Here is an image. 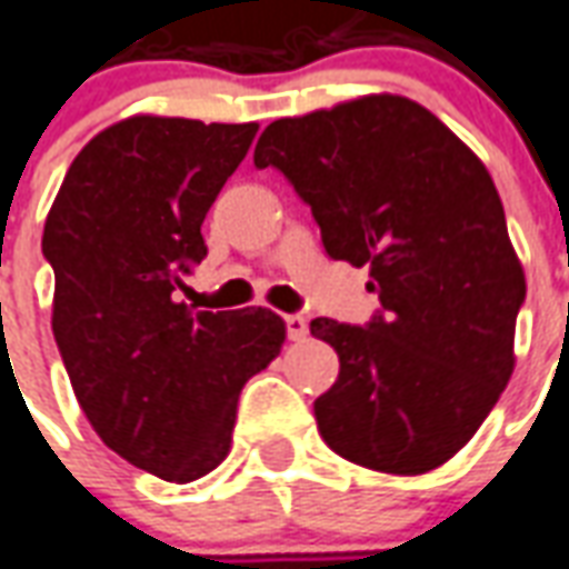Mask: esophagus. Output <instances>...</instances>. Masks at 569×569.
Wrapping results in <instances>:
<instances>
[{
	"label": "esophagus",
	"instance_id": "esophagus-1",
	"mask_svg": "<svg viewBox=\"0 0 569 569\" xmlns=\"http://www.w3.org/2000/svg\"><path fill=\"white\" fill-rule=\"evenodd\" d=\"M284 330H288V340H306L309 333V321L303 316H284Z\"/></svg>",
	"mask_w": 569,
	"mask_h": 569
}]
</instances>
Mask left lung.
<instances>
[{
    "instance_id": "left-lung-1",
    "label": "left lung",
    "mask_w": 569,
    "mask_h": 569,
    "mask_svg": "<svg viewBox=\"0 0 569 569\" xmlns=\"http://www.w3.org/2000/svg\"><path fill=\"white\" fill-rule=\"evenodd\" d=\"M257 168L309 204L330 260L368 266V325L316 318L340 356L318 432L365 469L422 475L478 432L515 368L527 284L478 156L407 98L370 94L266 128Z\"/></svg>"
}]
</instances>
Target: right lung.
Returning <instances> with one entry per match:
<instances>
[{"mask_svg": "<svg viewBox=\"0 0 569 569\" xmlns=\"http://www.w3.org/2000/svg\"><path fill=\"white\" fill-rule=\"evenodd\" d=\"M253 134V122L162 116L112 124L76 156L42 232L51 330L84 417L119 457L177 485L227 459L241 389L284 342L269 309L174 300Z\"/></svg>", "mask_w": 569, "mask_h": 569, "instance_id": "obj_1", "label": "right lung"}]
</instances>
